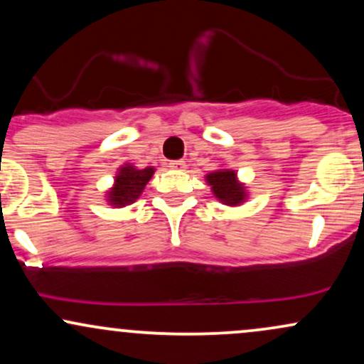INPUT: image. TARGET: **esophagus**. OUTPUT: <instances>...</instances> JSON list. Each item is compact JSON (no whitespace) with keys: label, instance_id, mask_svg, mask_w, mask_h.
Listing matches in <instances>:
<instances>
[{"label":"esophagus","instance_id":"obj_1","mask_svg":"<svg viewBox=\"0 0 364 364\" xmlns=\"http://www.w3.org/2000/svg\"><path fill=\"white\" fill-rule=\"evenodd\" d=\"M168 168L176 169V171H185L186 169V164H185V161H169L168 162Z\"/></svg>","mask_w":364,"mask_h":364}]
</instances>
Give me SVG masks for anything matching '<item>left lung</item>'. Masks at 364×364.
Returning <instances> with one entry per match:
<instances>
[{
  "mask_svg": "<svg viewBox=\"0 0 364 364\" xmlns=\"http://www.w3.org/2000/svg\"><path fill=\"white\" fill-rule=\"evenodd\" d=\"M207 183L212 186V191L225 205H237L245 202V186L237 183L236 173L229 169H220L207 176Z\"/></svg>",
  "mask_w": 364,
  "mask_h": 364,
  "instance_id": "left-lung-1",
  "label": "left lung"
}]
</instances>
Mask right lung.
Here are the masks:
<instances>
[{
  "label": "right lung",
  "mask_w": 364,
  "mask_h": 364,
  "mask_svg": "<svg viewBox=\"0 0 364 364\" xmlns=\"http://www.w3.org/2000/svg\"><path fill=\"white\" fill-rule=\"evenodd\" d=\"M154 174V168L135 169L133 166L127 164L119 169L116 176L114 188L109 191V202L114 207H124L135 202L141 195L144 188L150 181Z\"/></svg>",
  "instance_id": "1"
}]
</instances>
